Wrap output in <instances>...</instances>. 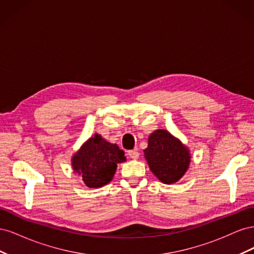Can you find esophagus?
I'll return each instance as SVG.
<instances>
[{
  "label": "esophagus",
  "mask_w": 254,
  "mask_h": 254,
  "mask_svg": "<svg viewBox=\"0 0 254 254\" xmlns=\"http://www.w3.org/2000/svg\"><path fill=\"white\" fill-rule=\"evenodd\" d=\"M128 155H129L130 158L133 159V160L139 159V157H140V153H139V151H137L136 149H134V150H129V151H128Z\"/></svg>",
  "instance_id": "obj_1"
}]
</instances>
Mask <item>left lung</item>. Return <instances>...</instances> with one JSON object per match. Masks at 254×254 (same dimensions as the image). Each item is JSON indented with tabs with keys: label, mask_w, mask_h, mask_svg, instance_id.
Masks as SVG:
<instances>
[{
	"label": "left lung",
	"mask_w": 254,
	"mask_h": 254,
	"mask_svg": "<svg viewBox=\"0 0 254 254\" xmlns=\"http://www.w3.org/2000/svg\"><path fill=\"white\" fill-rule=\"evenodd\" d=\"M144 156L152 174L165 184L180 180L190 162L189 148L164 129H158L149 135Z\"/></svg>",
	"instance_id": "obj_1"
}]
</instances>
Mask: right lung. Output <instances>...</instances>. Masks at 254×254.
Masks as SVG:
<instances>
[{"label": "right lung", "mask_w": 254, "mask_h": 254, "mask_svg": "<svg viewBox=\"0 0 254 254\" xmlns=\"http://www.w3.org/2000/svg\"><path fill=\"white\" fill-rule=\"evenodd\" d=\"M125 161V153L117 144L95 133L72 157V166L88 188L98 189L112 180L118 164Z\"/></svg>", "instance_id": "1"}]
</instances>
